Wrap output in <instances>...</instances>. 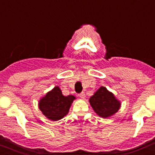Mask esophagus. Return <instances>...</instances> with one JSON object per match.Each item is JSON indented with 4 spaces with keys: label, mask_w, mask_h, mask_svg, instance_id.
Segmentation results:
<instances>
[{
    "label": "esophagus",
    "mask_w": 155,
    "mask_h": 155,
    "mask_svg": "<svg viewBox=\"0 0 155 155\" xmlns=\"http://www.w3.org/2000/svg\"><path fill=\"white\" fill-rule=\"evenodd\" d=\"M78 96L80 97L81 98H83V99H84V98H85V94H84V92H82V93H81V94H78Z\"/></svg>",
    "instance_id": "obj_1"
}]
</instances>
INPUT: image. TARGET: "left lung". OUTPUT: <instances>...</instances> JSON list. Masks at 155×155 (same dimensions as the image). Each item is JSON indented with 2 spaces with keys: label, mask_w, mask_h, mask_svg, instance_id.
I'll return each instance as SVG.
<instances>
[{
  "label": "left lung",
  "mask_w": 155,
  "mask_h": 155,
  "mask_svg": "<svg viewBox=\"0 0 155 155\" xmlns=\"http://www.w3.org/2000/svg\"><path fill=\"white\" fill-rule=\"evenodd\" d=\"M89 103L94 113L104 119L115 115L121 107V102L104 86H101L90 97Z\"/></svg>",
  "instance_id": "left-lung-1"
}]
</instances>
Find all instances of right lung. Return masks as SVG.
Returning <instances> with one entry per match:
<instances>
[{
  "mask_svg": "<svg viewBox=\"0 0 155 155\" xmlns=\"http://www.w3.org/2000/svg\"><path fill=\"white\" fill-rule=\"evenodd\" d=\"M75 99L76 97L71 94L64 96L59 86H55L39 99L38 106L46 118L57 121L68 114Z\"/></svg>",
  "mask_w": 155,
  "mask_h": 155,
  "instance_id": "add662e5",
  "label": "right lung"
}]
</instances>
